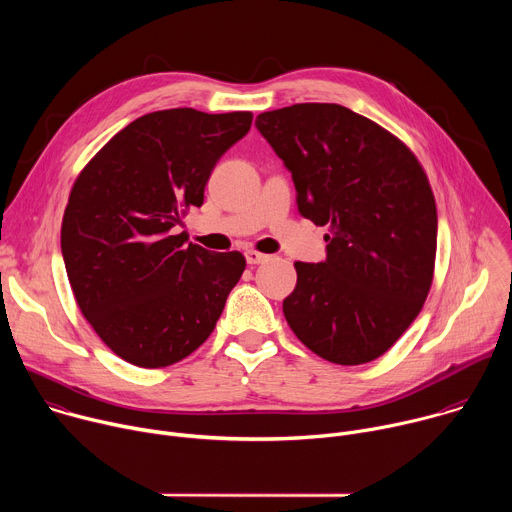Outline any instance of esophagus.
<instances>
[{"instance_id":"obj_1","label":"esophagus","mask_w":512,"mask_h":512,"mask_svg":"<svg viewBox=\"0 0 512 512\" xmlns=\"http://www.w3.org/2000/svg\"><path fill=\"white\" fill-rule=\"evenodd\" d=\"M245 259H247L249 265H259V263L267 261V255H265V253H259V251H255V249H247V251H245Z\"/></svg>"}]
</instances>
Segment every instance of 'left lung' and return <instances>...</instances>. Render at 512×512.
<instances>
[{
  "instance_id": "8db88e82",
  "label": "left lung",
  "mask_w": 512,
  "mask_h": 512,
  "mask_svg": "<svg viewBox=\"0 0 512 512\" xmlns=\"http://www.w3.org/2000/svg\"><path fill=\"white\" fill-rule=\"evenodd\" d=\"M255 125L291 172L300 214L330 231L326 261L294 263L289 328L330 362L379 358L433 281L437 210L421 164L393 133L336 103L267 111Z\"/></svg>"
}]
</instances>
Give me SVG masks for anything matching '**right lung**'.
I'll return each instance as SVG.
<instances>
[{"instance_id": "1", "label": "right lung", "mask_w": 512, "mask_h": 512, "mask_svg": "<svg viewBox=\"0 0 512 512\" xmlns=\"http://www.w3.org/2000/svg\"><path fill=\"white\" fill-rule=\"evenodd\" d=\"M253 113H148L113 135L70 190L60 247L72 294L123 360L162 369L214 330L245 271L239 251L186 245L172 229L202 206L216 162Z\"/></svg>"}]
</instances>
